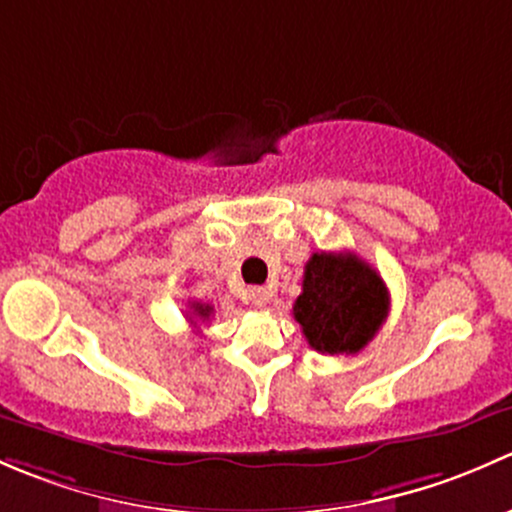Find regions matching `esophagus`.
I'll return each instance as SVG.
<instances>
[{"label": "esophagus", "instance_id": "1", "mask_svg": "<svg viewBox=\"0 0 512 512\" xmlns=\"http://www.w3.org/2000/svg\"><path fill=\"white\" fill-rule=\"evenodd\" d=\"M249 300L256 305V308H263V305L271 300V291H268V288H263V286L249 288Z\"/></svg>", "mask_w": 512, "mask_h": 512}]
</instances>
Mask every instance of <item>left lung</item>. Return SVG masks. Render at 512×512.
I'll return each instance as SVG.
<instances>
[{
	"label": "left lung",
	"instance_id": "left-lung-1",
	"mask_svg": "<svg viewBox=\"0 0 512 512\" xmlns=\"http://www.w3.org/2000/svg\"><path fill=\"white\" fill-rule=\"evenodd\" d=\"M387 313V286L360 256L320 251L305 263L303 293L295 298L293 318L313 350L355 355L377 335Z\"/></svg>",
	"mask_w": 512,
	"mask_h": 512
}]
</instances>
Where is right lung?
Wrapping results in <instances>:
<instances>
[{"mask_svg": "<svg viewBox=\"0 0 512 512\" xmlns=\"http://www.w3.org/2000/svg\"><path fill=\"white\" fill-rule=\"evenodd\" d=\"M212 313L214 308L209 303H192V315H189V320H192V323H197V320H209Z\"/></svg>", "mask_w": 512, "mask_h": 512, "instance_id": "1", "label": "right lung"}]
</instances>
